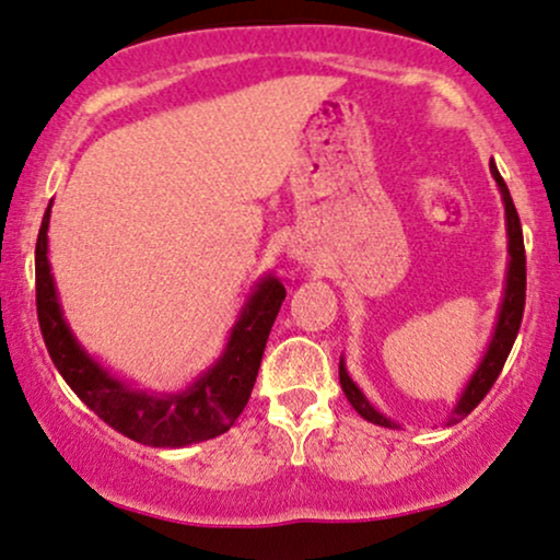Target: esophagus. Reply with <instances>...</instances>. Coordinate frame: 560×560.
<instances>
[{
	"label": "esophagus",
	"mask_w": 560,
	"mask_h": 560,
	"mask_svg": "<svg viewBox=\"0 0 560 560\" xmlns=\"http://www.w3.org/2000/svg\"><path fill=\"white\" fill-rule=\"evenodd\" d=\"M300 260H302V258H300Z\"/></svg>",
	"instance_id": "obj_1"
}]
</instances>
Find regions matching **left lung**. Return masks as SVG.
Returning a JSON list of instances; mask_svg holds the SVG:
<instances>
[{
  "mask_svg": "<svg viewBox=\"0 0 560 560\" xmlns=\"http://www.w3.org/2000/svg\"><path fill=\"white\" fill-rule=\"evenodd\" d=\"M490 174H493L498 190H501L503 208H506V237H509V268H506V287H503V300L501 310H498V320L493 328V336H490V345L485 349L480 365L472 375H469L467 386H464L459 401L454 404L448 415V425H456L467 417L472 409L485 399L498 375H501L503 365H506V357L514 347L518 326H522V313H524V298H527V255H524V237H522V224H518V213L514 208V200H511V192L503 182L501 174H498L495 164H490ZM339 383L345 388L349 404L354 407V412L365 417L368 422L381 428H399V422H394L386 417L373 404L368 401V396L362 394L360 386L349 378L345 357L339 360Z\"/></svg>",
  "mask_w": 560,
  "mask_h": 560,
  "instance_id": "obj_1",
  "label": "left lung"
}]
</instances>
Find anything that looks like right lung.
Wrapping results in <instances>:
<instances>
[{
  "instance_id": "obj_1",
  "label": "right lung",
  "mask_w": 560,
  "mask_h": 560,
  "mask_svg": "<svg viewBox=\"0 0 560 560\" xmlns=\"http://www.w3.org/2000/svg\"><path fill=\"white\" fill-rule=\"evenodd\" d=\"M49 215L46 208L36 242V307L44 345L59 375L78 399L93 409L106 425L156 448H182L226 433L250 399L268 334L279 315L287 289L266 273L247 294L224 352L190 386L172 394L132 386L85 352L59 305L49 262Z\"/></svg>"
}]
</instances>
